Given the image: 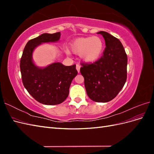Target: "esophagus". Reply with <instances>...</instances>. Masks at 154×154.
Masks as SVG:
<instances>
[{"instance_id":"obj_1","label":"esophagus","mask_w":154,"mask_h":154,"mask_svg":"<svg viewBox=\"0 0 154 154\" xmlns=\"http://www.w3.org/2000/svg\"><path fill=\"white\" fill-rule=\"evenodd\" d=\"M76 70H77V71L78 72H80V65L76 64Z\"/></svg>"}]
</instances>
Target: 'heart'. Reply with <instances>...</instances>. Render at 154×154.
<instances>
[{
  "label": "heart",
  "mask_w": 154,
  "mask_h": 154,
  "mask_svg": "<svg viewBox=\"0 0 154 154\" xmlns=\"http://www.w3.org/2000/svg\"><path fill=\"white\" fill-rule=\"evenodd\" d=\"M70 48L74 53L80 54L83 62L93 63L101 57L104 44L102 38L97 36L80 37L71 42Z\"/></svg>",
  "instance_id": "obj_1"
}]
</instances>
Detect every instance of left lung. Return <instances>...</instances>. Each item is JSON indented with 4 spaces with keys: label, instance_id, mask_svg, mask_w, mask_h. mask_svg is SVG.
Returning <instances> with one entry per match:
<instances>
[{
    "label": "left lung",
    "instance_id": "left-lung-1",
    "mask_svg": "<svg viewBox=\"0 0 154 154\" xmlns=\"http://www.w3.org/2000/svg\"><path fill=\"white\" fill-rule=\"evenodd\" d=\"M105 41L102 57L91 64L82 63L80 72L89 98L106 103L113 100L127 80V56L119 39L105 31H100Z\"/></svg>",
    "mask_w": 154,
    "mask_h": 154
}]
</instances>
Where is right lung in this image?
Wrapping results in <instances>:
<instances>
[{
    "label": "right lung",
    "mask_w": 154,
    "mask_h": 154,
    "mask_svg": "<svg viewBox=\"0 0 154 154\" xmlns=\"http://www.w3.org/2000/svg\"><path fill=\"white\" fill-rule=\"evenodd\" d=\"M60 36V32L44 33L30 40L26 45L20 59L23 85L37 101L44 105H58L66 100L71 83L78 74L76 65L66 66L55 62L41 68L32 61V53L36 48L43 43L56 42Z\"/></svg>",
    "instance_id": "add662e5"
}]
</instances>
